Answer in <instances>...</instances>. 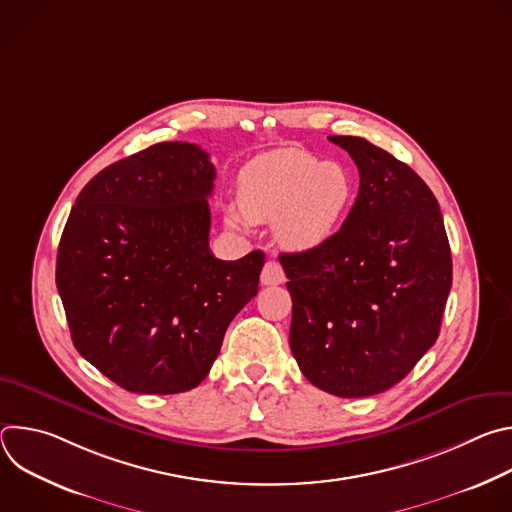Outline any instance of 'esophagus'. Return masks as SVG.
<instances>
[{
	"instance_id": "1",
	"label": "esophagus",
	"mask_w": 512,
	"mask_h": 512,
	"mask_svg": "<svg viewBox=\"0 0 512 512\" xmlns=\"http://www.w3.org/2000/svg\"><path fill=\"white\" fill-rule=\"evenodd\" d=\"M283 279H285V273H283L281 265L277 261L269 259L261 271V283L263 285H279V283H283Z\"/></svg>"
}]
</instances>
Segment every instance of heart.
Returning <instances> with one entry per match:
<instances>
[{
  "mask_svg": "<svg viewBox=\"0 0 512 512\" xmlns=\"http://www.w3.org/2000/svg\"><path fill=\"white\" fill-rule=\"evenodd\" d=\"M239 210L229 223L239 227L243 216L253 223H273L279 243L291 251H308L326 243L346 218L356 182L352 172L304 150H277L249 162L237 184Z\"/></svg>",
  "mask_w": 512,
  "mask_h": 512,
  "instance_id": "obj_1",
  "label": "heart"
}]
</instances>
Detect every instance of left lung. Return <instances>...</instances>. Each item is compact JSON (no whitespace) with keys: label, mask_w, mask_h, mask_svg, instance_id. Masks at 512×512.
<instances>
[{"label":"left lung","mask_w":512,"mask_h":512,"mask_svg":"<svg viewBox=\"0 0 512 512\" xmlns=\"http://www.w3.org/2000/svg\"><path fill=\"white\" fill-rule=\"evenodd\" d=\"M358 168V196L326 243L281 253L289 346L304 377L336 397L405 379L440 334L452 253L429 186L371 141L330 135Z\"/></svg>","instance_id":"obj_1"}]
</instances>
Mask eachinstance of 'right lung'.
I'll return each instance as SVG.
<instances>
[{
    "instance_id": "add662e5",
    "label": "right lung",
    "mask_w": 512,
    "mask_h": 512,
    "mask_svg": "<svg viewBox=\"0 0 512 512\" xmlns=\"http://www.w3.org/2000/svg\"><path fill=\"white\" fill-rule=\"evenodd\" d=\"M214 166L164 141L101 170L60 237L56 287L75 348L131 393L200 385L231 320L257 296L261 251L208 249Z\"/></svg>"
}]
</instances>
